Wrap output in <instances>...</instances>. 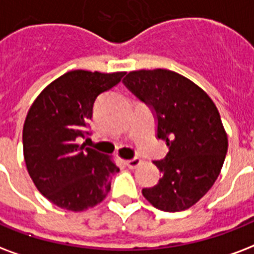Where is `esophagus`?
<instances>
[{"mask_svg":"<svg viewBox=\"0 0 254 254\" xmlns=\"http://www.w3.org/2000/svg\"><path fill=\"white\" fill-rule=\"evenodd\" d=\"M141 160L140 158H131V160H127V161H125V165L127 166V168H130V169H135V168H137V166L140 165L141 164Z\"/></svg>","mask_w":254,"mask_h":254,"instance_id":"esophagus-1","label":"esophagus"}]
</instances>
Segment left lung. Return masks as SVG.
<instances>
[{
  "instance_id": "left-lung-1",
  "label": "left lung",
  "mask_w": 254,
  "mask_h": 254,
  "mask_svg": "<svg viewBox=\"0 0 254 254\" xmlns=\"http://www.w3.org/2000/svg\"><path fill=\"white\" fill-rule=\"evenodd\" d=\"M124 84L152 106L157 138L166 141L165 160L154 161L161 179L142 194L154 208L181 212L208 193L221 172L228 135L212 98L187 77L166 70L129 71Z\"/></svg>"
}]
</instances>
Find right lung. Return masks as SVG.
<instances>
[{
    "instance_id": "obj_1",
    "label": "right lung",
    "mask_w": 254,
    "mask_h": 254,
    "mask_svg": "<svg viewBox=\"0 0 254 254\" xmlns=\"http://www.w3.org/2000/svg\"><path fill=\"white\" fill-rule=\"evenodd\" d=\"M124 74L67 71L38 94L26 114V169L40 193L58 208L82 212L109 193L110 176L119 166L109 156L78 144V138L89 134L85 127L97 97L119 84Z\"/></svg>"
}]
</instances>
